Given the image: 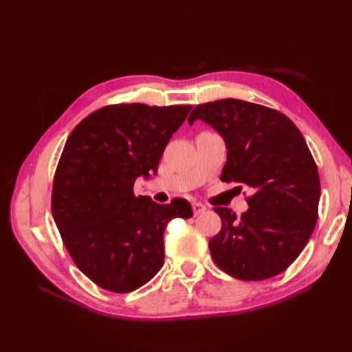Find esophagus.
<instances>
[{
	"label": "esophagus",
	"mask_w": 352,
	"mask_h": 352,
	"mask_svg": "<svg viewBox=\"0 0 352 352\" xmlns=\"http://www.w3.org/2000/svg\"><path fill=\"white\" fill-rule=\"evenodd\" d=\"M192 210H194V214H201V212L206 211V206L201 204V202H194Z\"/></svg>",
	"instance_id": "34e87169"
}]
</instances>
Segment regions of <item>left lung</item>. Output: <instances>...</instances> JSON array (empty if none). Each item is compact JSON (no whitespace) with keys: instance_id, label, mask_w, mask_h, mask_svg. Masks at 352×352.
I'll return each instance as SVG.
<instances>
[{"instance_id":"8db88e82","label":"left lung","mask_w":352,"mask_h":352,"mask_svg":"<svg viewBox=\"0 0 352 352\" xmlns=\"http://www.w3.org/2000/svg\"><path fill=\"white\" fill-rule=\"evenodd\" d=\"M195 120L225 140L228 160L220 179L252 192L241 217L214 208L221 229L208 242L211 257L236 279L273 278L301 254L318 216L320 179L304 136L280 111L233 98L197 105L188 123Z\"/></svg>"}]
</instances>
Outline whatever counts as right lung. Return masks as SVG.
Returning <instances> with one entry per match:
<instances>
[{"label": "right lung", "mask_w": 352, "mask_h": 352, "mask_svg": "<svg viewBox=\"0 0 352 352\" xmlns=\"http://www.w3.org/2000/svg\"><path fill=\"white\" fill-rule=\"evenodd\" d=\"M190 109L107 105L67 138L52 185V217L74 264L102 289L126 294L150 282L164 264L167 223L192 217L186 199L157 204L133 194L138 177L157 173Z\"/></svg>", "instance_id": "1"}]
</instances>
